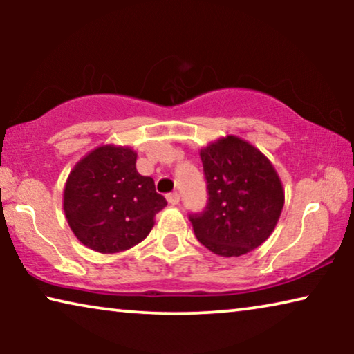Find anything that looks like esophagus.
Segmentation results:
<instances>
[{
  "label": "esophagus",
  "instance_id": "esophagus-1",
  "mask_svg": "<svg viewBox=\"0 0 354 354\" xmlns=\"http://www.w3.org/2000/svg\"><path fill=\"white\" fill-rule=\"evenodd\" d=\"M166 198H167L169 205H172V206H176V205H178V203H180V195H178V193H177V192L167 193V195H166Z\"/></svg>",
  "mask_w": 354,
  "mask_h": 354
}]
</instances>
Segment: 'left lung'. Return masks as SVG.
I'll list each match as a JSON object with an SVG mask.
<instances>
[{
  "label": "left lung",
  "mask_w": 354,
  "mask_h": 354,
  "mask_svg": "<svg viewBox=\"0 0 354 354\" xmlns=\"http://www.w3.org/2000/svg\"><path fill=\"white\" fill-rule=\"evenodd\" d=\"M200 156L207 201L201 212L188 214L198 241L225 258L250 253L269 239L282 212L277 172L259 149L232 135Z\"/></svg>",
  "instance_id": "left-lung-1"
}]
</instances>
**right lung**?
<instances>
[{"instance_id":"add662e5","label":"right lung","mask_w":354,"mask_h":354,"mask_svg":"<svg viewBox=\"0 0 354 354\" xmlns=\"http://www.w3.org/2000/svg\"><path fill=\"white\" fill-rule=\"evenodd\" d=\"M130 148L100 147L74 167L64 188L72 232L98 253H119L147 239L154 216L167 205L151 177L135 167Z\"/></svg>"}]
</instances>
